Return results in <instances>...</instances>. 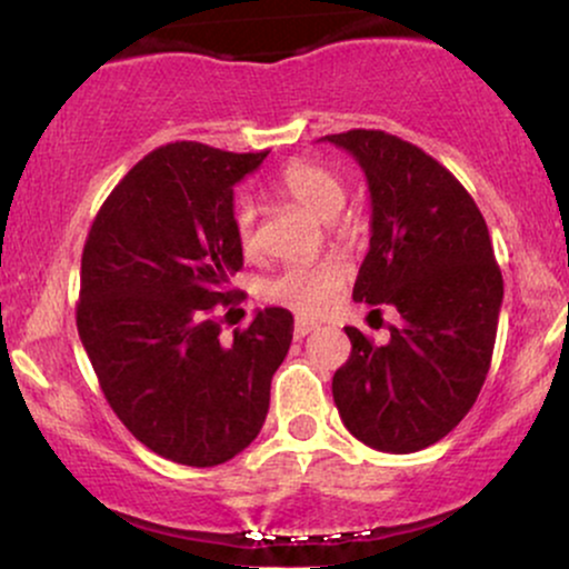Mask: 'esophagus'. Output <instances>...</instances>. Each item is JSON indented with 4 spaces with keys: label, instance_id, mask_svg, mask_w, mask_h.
<instances>
[{
    "label": "esophagus",
    "instance_id": "obj_1",
    "mask_svg": "<svg viewBox=\"0 0 569 569\" xmlns=\"http://www.w3.org/2000/svg\"><path fill=\"white\" fill-rule=\"evenodd\" d=\"M316 329H318V323L307 321V318H297V321H293V337H297V339H305L307 335H312Z\"/></svg>",
    "mask_w": 569,
    "mask_h": 569
}]
</instances>
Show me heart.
I'll use <instances>...</instances> for the list:
<instances>
[{"label": "heart", "instance_id": "1", "mask_svg": "<svg viewBox=\"0 0 569 569\" xmlns=\"http://www.w3.org/2000/svg\"><path fill=\"white\" fill-rule=\"evenodd\" d=\"M286 194L302 202L321 219H331L345 202V184L329 168L310 160H291L278 176ZM234 238L243 251L257 248V206L251 198H238L232 211ZM350 278V267L342 257H323L316 262H293L262 286L267 302L289 307L302 316H318L335 305L339 289Z\"/></svg>", "mask_w": 569, "mask_h": 569}]
</instances>
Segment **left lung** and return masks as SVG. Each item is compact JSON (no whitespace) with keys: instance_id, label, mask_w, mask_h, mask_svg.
<instances>
[{"instance_id":"1","label":"left lung","mask_w":569,"mask_h":569,"mask_svg":"<svg viewBox=\"0 0 569 569\" xmlns=\"http://www.w3.org/2000/svg\"><path fill=\"white\" fill-rule=\"evenodd\" d=\"M321 141L348 149L371 192L369 253L352 299L401 316L388 345L345 329L352 350L331 393L358 441L420 452L468 415L492 361L502 276L487 221L466 187L415 143L385 130Z\"/></svg>"}]
</instances>
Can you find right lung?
<instances>
[{
    "instance_id": "right-lung-1",
    "label": "right lung",
    "mask_w": 569,
    "mask_h": 569,
    "mask_svg": "<svg viewBox=\"0 0 569 569\" xmlns=\"http://www.w3.org/2000/svg\"><path fill=\"white\" fill-rule=\"evenodd\" d=\"M267 152L176 141L136 162L82 251L77 331L122 426L166 460L211 468L259 436L293 316L264 307L232 339L213 316L243 293L232 187Z\"/></svg>"
}]
</instances>
